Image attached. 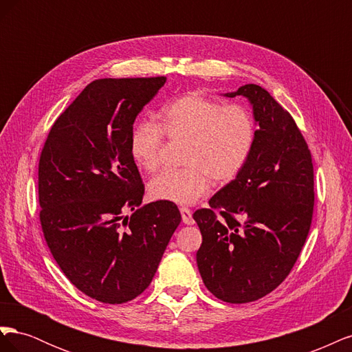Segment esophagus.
<instances>
[{
	"label": "esophagus",
	"instance_id": "34e87169",
	"mask_svg": "<svg viewBox=\"0 0 352 352\" xmlns=\"http://www.w3.org/2000/svg\"><path fill=\"white\" fill-rule=\"evenodd\" d=\"M180 214H182V220L185 225H194V219H192V211H190L188 207L180 208Z\"/></svg>",
	"mask_w": 352,
	"mask_h": 352
}]
</instances>
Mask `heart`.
<instances>
[{
  "label": "heart",
  "mask_w": 352,
  "mask_h": 352,
  "mask_svg": "<svg viewBox=\"0 0 352 352\" xmlns=\"http://www.w3.org/2000/svg\"><path fill=\"white\" fill-rule=\"evenodd\" d=\"M164 136L172 142L186 141L185 168L166 170L150 184L151 197L189 206L204 197L211 180L230 184L247 166L252 154L257 126L250 109L225 104L199 94H186L157 113V123H136L129 135L133 163L155 172L162 162Z\"/></svg>",
  "instance_id": "1"
}]
</instances>
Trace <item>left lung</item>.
<instances>
[{"label":"left lung","mask_w":352,"mask_h":352,"mask_svg":"<svg viewBox=\"0 0 352 352\" xmlns=\"http://www.w3.org/2000/svg\"><path fill=\"white\" fill-rule=\"evenodd\" d=\"M247 97L257 140L239 176L194 212L202 243L197 264L207 289L230 304L257 301L291 273L314 210L311 153L294 117L258 85L226 97Z\"/></svg>","instance_id":"obj_1"}]
</instances>
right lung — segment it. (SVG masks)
<instances>
[{
    "label": "right lung",
    "instance_id": "right-lung-1",
    "mask_svg": "<svg viewBox=\"0 0 352 352\" xmlns=\"http://www.w3.org/2000/svg\"><path fill=\"white\" fill-rule=\"evenodd\" d=\"M164 83V76L91 82L41 151L39 220L48 248L66 278L104 304L146 289L182 220L175 202L141 207L145 186L129 154L136 116Z\"/></svg>",
    "mask_w": 352,
    "mask_h": 352
}]
</instances>
